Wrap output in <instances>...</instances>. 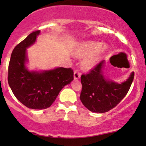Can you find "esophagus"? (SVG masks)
<instances>
[{
  "label": "esophagus",
  "instance_id": "1",
  "mask_svg": "<svg viewBox=\"0 0 146 146\" xmlns=\"http://www.w3.org/2000/svg\"><path fill=\"white\" fill-rule=\"evenodd\" d=\"M81 76V73H80L78 71H74V79L75 80H78V79L80 78Z\"/></svg>",
  "mask_w": 146,
  "mask_h": 146
}]
</instances>
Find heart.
Here are the masks:
<instances>
[{"label": "heart", "mask_w": 146, "mask_h": 146, "mask_svg": "<svg viewBox=\"0 0 146 146\" xmlns=\"http://www.w3.org/2000/svg\"><path fill=\"white\" fill-rule=\"evenodd\" d=\"M106 48V45L101 44L99 42H86L75 48V53L80 57L86 56L83 60L82 66L85 68H91L100 61Z\"/></svg>", "instance_id": "obj_1"}]
</instances>
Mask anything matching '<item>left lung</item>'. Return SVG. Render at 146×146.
<instances>
[{
	"mask_svg": "<svg viewBox=\"0 0 146 146\" xmlns=\"http://www.w3.org/2000/svg\"><path fill=\"white\" fill-rule=\"evenodd\" d=\"M104 60L86 75H82V89L80 100L90 111L93 113H106L123 100L128 93L135 73L132 72L129 78L121 84L106 80L103 75Z\"/></svg>",
	"mask_w": 146,
	"mask_h": 146,
	"instance_id": "1",
	"label": "left lung"
}]
</instances>
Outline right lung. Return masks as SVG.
Here are the masks:
<instances>
[{"mask_svg": "<svg viewBox=\"0 0 146 146\" xmlns=\"http://www.w3.org/2000/svg\"><path fill=\"white\" fill-rule=\"evenodd\" d=\"M40 33L39 30L33 31L15 46L8 68V83L15 97L27 108L36 110L51 106L60 90L73 80L71 68L42 71L27 68V48L34 44Z\"/></svg>", "mask_w": 146, "mask_h": 146, "instance_id": "add662e5", "label": "right lung"}]
</instances>
